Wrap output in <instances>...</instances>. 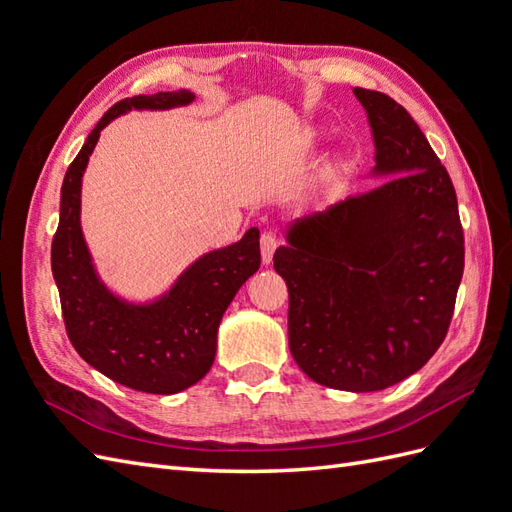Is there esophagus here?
<instances>
[{"instance_id": "obj_1", "label": "esophagus", "mask_w": 512, "mask_h": 512, "mask_svg": "<svg viewBox=\"0 0 512 512\" xmlns=\"http://www.w3.org/2000/svg\"><path fill=\"white\" fill-rule=\"evenodd\" d=\"M277 245H280V241H277L275 232H271V230L262 232V237H260V254H262V262H265V265H269V262L273 260V254L277 250Z\"/></svg>"}]
</instances>
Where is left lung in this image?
Wrapping results in <instances>:
<instances>
[{
  "label": "left lung",
  "mask_w": 512,
  "mask_h": 512,
  "mask_svg": "<svg viewBox=\"0 0 512 512\" xmlns=\"http://www.w3.org/2000/svg\"><path fill=\"white\" fill-rule=\"evenodd\" d=\"M393 175L288 228L275 271L288 286V346L318 384L371 393L440 348L463 275V228L446 168L404 106L354 89Z\"/></svg>",
  "instance_id": "1"
}]
</instances>
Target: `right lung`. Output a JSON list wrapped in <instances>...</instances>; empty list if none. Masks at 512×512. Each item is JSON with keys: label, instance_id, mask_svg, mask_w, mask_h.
<instances>
[{"label": "right lung", "instance_id": "1", "mask_svg": "<svg viewBox=\"0 0 512 512\" xmlns=\"http://www.w3.org/2000/svg\"><path fill=\"white\" fill-rule=\"evenodd\" d=\"M192 100L190 91H160L119 100L108 108L66 170L51 245V269L74 350L106 378L153 395L188 389L211 369L226 307L260 267V232L250 228L239 243L198 258L164 299L128 305L100 284L91 267L79 220L81 179L111 119L130 108H173Z\"/></svg>", "mask_w": 512, "mask_h": 512}]
</instances>
